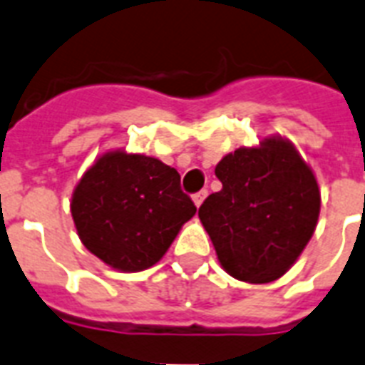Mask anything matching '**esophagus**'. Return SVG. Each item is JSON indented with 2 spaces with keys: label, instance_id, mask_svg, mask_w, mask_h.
Returning <instances> with one entry per match:
<instances>
[{
  "label": "esophagus",
  "instance_id": "34e87169",
  "mask_svg": "<svg viewBox=\"0 0 365 365\" xmlns=\"http://www.w3.org/2000/svg\"><path fill=\"white\" fill-rule=\"evenodd\" d=\"M208 197V191H206V189H202V191H198V192H195V195H192V202H195V206H200V204L204 202V198Z\"/></svg>",
  "mask_w": 365,
  "mask_h": 365
}]
</instances>
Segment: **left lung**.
<instances>
[{
	"label": "left lung",
	"instance_id": "obj_1",
	"mask_svg": "<svg viewBox=\"0 0 365 365\" xmlns=\"http://www.w3.org/2000/svg\"><path fill=\"white\" fill-rule=\"evenodd\" d=\"M223 189L198 208L217 259L247 283L279 279L315 232L321 191L315 174L281 136L238 148L215 167Z\"/></svg>",
	"mask_w": 365,
	"mask_h": 365
}]
</instances>
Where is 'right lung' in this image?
<instances>
[{
    "label": "right lung",
    "instance_id": "right-lung-1",
    "mask_svg": "<svg viewBox=\"0 0 365 365\" xmlns=\"http://www.w3.org/2000/svg\"><path fill=\"white\" fill-rule=\"evenodd\" d=\"M195 212L176 168L125 152L99 157L71 200L86 250L120 272H142L159 262Z\"/></svg>",
    "mask_w": 365,
    "mask_h": 365
}]
</instances>
